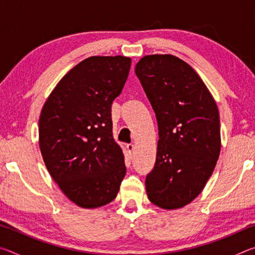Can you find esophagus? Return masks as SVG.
Returning a JSON list of instances; mask_svg holds the SVG:
<instances>
[{"instance_id":"34e87169","label":"esophagus","mask_w":255,"mask_h":255,"mask_svg":"<svg viewBox=\"0 0 255 255\" xmlns=\"http://www.w3.org/2000/svg\"><path fill=\"white\" fill-rule=\"evenodd\" d=\"M126 148H127V150L129 152V154H131L133 152V149H135V145H133V144H127L126 145Z\"/></svg>"}]
</instances>
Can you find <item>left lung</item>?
<instances>
[{
	"label": "left lung",
	"mask_w": 255,
	"mask_h": 255,
	"mask_svg": "<svg viewBox=\"0 0 255 255\" xmlns=\"http://www.w3.org/2000/svg\"><path fill=\"white\" fill-rule=\"evenodd\" d=\"M158 126L156 161L146 176L148 199L181 208L202 191L221 153L219 112L193 68L173 55H148L137 63Z\"/></svg>",
	"instance_id": "obj_1"
}]
</instances>
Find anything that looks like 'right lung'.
<instances>
[{"mask_svg":"<svg viewBox=\"0 0 255 255\" xmlns=\"http://www.w3.org/2000/svg\"><path fill=\"white\" fill-rule=\"evenodd\" d=\"M131 59L92 56L59 81L39 119L47 170L68 199L97 208L115 199L126 174L112 136L111 105L122 93Z\"/></svg>","mask_w":255,"mask_h":255,"instance_id":"obj_1","label":"right lung"}]
</instances>
